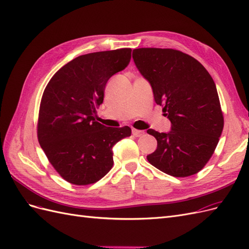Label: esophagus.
Listing matches in <instances>:
<instances>
[{
    "label": "esophagus",
    "instance_id": "esophagus-1",
    "mask_svg": "<svg viewBox=\"0 0 249 249\" xmlns=\"http://www.w3.org/2000/svg\"><path fill=\"white\" fill-rule=\"evenodd\" d=\"M132 134L134 135L135 137H140V136H142V135H144V131L137 130V129H133V130H132Z\"/></svg>",
    "mask_w": 249,
    "mask_h": 249
}]
</instances>
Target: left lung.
Returning a JSON list of instances; mask_svg holds the SVG:
<instances>
[{
    "label": "left lung",
    "instance_id": "left-lung-1",
    "mask_svg": "<svg viewBox=\"0 0 249 249\" xmlns=\"http://www.w3.org/2000/svg\"><path fill=\"white\" fill-rule=\"evenodd\" d=\"M133 59L171 123L169 133L147 130L158 142L147 161L172 177L195 175L214 154L224 124L212 77L196 59L178 50L135 49Z\"/></svg>",
    "mask_w": 249,
    "mask_h": 249
}]
</instances>
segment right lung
Listing matches in <instances>:
<instances>
[{"label": "right lung", "mask_w": 249, "mask_h": 249, "mask_svg": "<svg viewBox=\"0 0 249 249\" xmlns=\"http://www.w3.org/2000/svg\"><path fill=\"white\" fill-rule=\"evenodd\" d=\"M131 49L90 53L71 60L44 89L37 137L52 166L66 182L86 186L113 166L112 147L131 129L105 126L95 120L105 87L131 60Z\"/></svg>", "instance_id": "add662e5"}]
</instances>
